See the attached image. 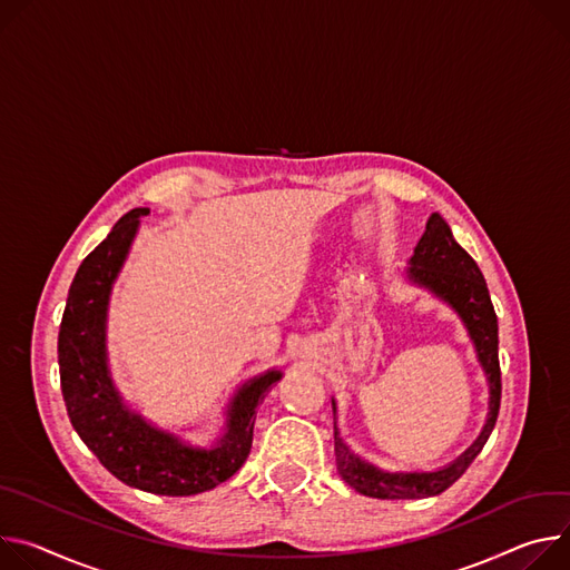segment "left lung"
Wrapping results in <instances>:
<instances>
[{"label":"left lung","instance_id":"8db88e82","mask_svg":"<svg viewBox=\"0 0 570 570\" xmlns=\"http://www.w3.org/2000/svg\"><path fill=\"white\" fill-rule=\"evenodd\" d=\"M407 278L449 303L462 324L469 331V337L475 346L478 362L489 383V414L480 436L449 466L436 471H383L360 455H355L340 436L335 425V458L337 471L346 484H351L362 495L383 498V500H410L428 498L446 491L460 475L471 466V462L484 449L487 439L495 425L500 410V364H498V320L493 303L484 283V276L475 261L455 242L451 226L444 217L432 213L425 233L414 246V256L410 258ZM333 414H337V403L333 399ZM337 419V416H335Z\"/></svg>","mask_w":570,"mask_h":570}]
</instances>
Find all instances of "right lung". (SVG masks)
I'll return each instance as SVG.
<instances>
[{
    "instance_id": "1",
    "label": "right lung",
    "mask_w": 570,
    "mask_h": 570,
    "mask_svg": "<svg viewBox=\"0 0 570 570\" xmlns=\"http://www.w3.org/2000/svg\"><path fill=\"white\" fill-rule=\"evenodd\" d=\"M149 208L126 213L81 263L58 331L60 390L83 444L124 484L156 495H195L226 482L248 458L256 410L283 373L272 368L244 383L213 449H197L129 410L112 385L106 314L112 283Z\"/></svg>"
}]
</instances>
